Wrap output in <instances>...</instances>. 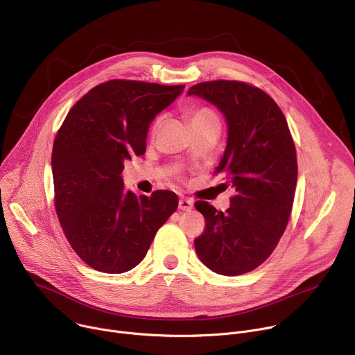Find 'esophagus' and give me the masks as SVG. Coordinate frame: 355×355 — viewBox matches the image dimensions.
Listing matches in <instances>:
<instances>
[{
  "label": "esophagus",
  "mask_w": 355,
  "mask_h": 355,
  "mask_svg": "<svg viewBox=\"0 0 355 355\" xmlns=\"http://www.w3.org/2000/svg\"><path fill=\"white\" fill-rule=\"evenodd\" d=\"M178 208L181 211H191L192 208H194V202H192V200H187V198H181L178 201Z\"/></svg>",
  "instance_id": "34e87169"
}]
</instances>
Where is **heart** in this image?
Wrapping results in <instances>:
<instances>
[{
  "instance_id": "1",
  "label": "heart",
  "mask_w": 355,
  "mask_h": 355,
  "mask_svg": "<svg viewBox=\"0 0 355 355\" xmlns=\"http://www.w3.org/2000/svg\"><path fill=\"white\" fill-rule=\"evenodd\" d=\"M211 121H218V117L215 116V113L212 110H209L207 107L194 109L191 112V125L211 123Z\"/></svg>"
}]
</instances>
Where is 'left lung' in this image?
Instances as JSON below:
<instances>
[{
  "mask_svg": "<svg viewBox=\"0 0 355 355\" xmlns=\"http://www.w3.org/2000/svg\"><path fill=\"white\" fill-rule=\"evenodd\" d=\"M187 94L211 103L227 120V147L215 173L235 189L227 212L196 204L207 223L196 250L212 272L243 275L268 259L286 230L297 184L295 143L282 110L261 89L214 80Z\"/></svg>",
  "mask_w": 355,
  "mask_h": 355,
  "instance_id": "1",
  "label": "left lung"
}]
</instances>
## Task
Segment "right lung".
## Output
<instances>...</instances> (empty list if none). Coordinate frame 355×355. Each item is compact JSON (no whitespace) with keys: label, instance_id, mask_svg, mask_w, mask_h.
<instances>
[{"label":"right lung","instance_id":"obj_1","mask_svg":"<svg viewBox=\"0 0 355 355\" xmlns=\"http://www.w3.org/2000/svg\"><path fill=\"white\" fill-rule=\"evenodd\" d=\"M185 86L109 80L71 109L52 150L55 208L73 250L90 268L124 273L136 268L175 212L171 191L151 197L124 189V161L146 153L151 121Z\"/></svg>","mask_w":355,"mask_h":355}]
</instances>
